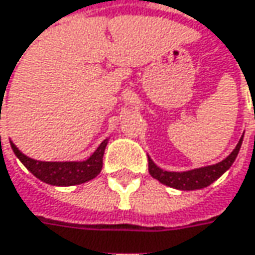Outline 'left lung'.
<instances>
[{
  "label": "left lung",
  "instance_id": "left-lung-1",
  "mask_svg": "<svg viewBox=\"0 0 255 255\" xmlns=\"http://www.w3.org/2000/svg\"><path fill=\"white\" fill-rule=\"evenodd\" d=\"M243 138L244 135L240 138L237 147L231 151V154L226 156L223 160H220L219 163L203 166V168H196V169H191V171H184V172H171V171L160 169L149 157V172L160 184L168 185L171 188L181 190V191H193V190L206 188L232 166V163L235 162V159H237V156L240 153L241 144H243Z\"/></svg>",
  "mask_w": 255,
  "mask_h": 255
}]
</instances>
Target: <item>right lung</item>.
<instances>
[{
    "mask_svg": "<svg viewBox=\"0 0 255 255\" xmlns=\"http://www.w3.org/2000/svg\"><path fill=\"white\" fill-rule=\"evenodd\" d=\"M109 138H105L101 146L93 151L86 160L80 162H42L35 160L15 147L14 143L11 149L14 154L18 157V160L35 175L37 179L57 187H70V185H79L84 184L93 178H96L102 171L104 165L105 147L108 144Z\"/></svg>",
    "mask_w": 255,
    "mask_h": 255,
    "instance_id": "obj_1",
    "label": "right lung"
}]
</instances>
